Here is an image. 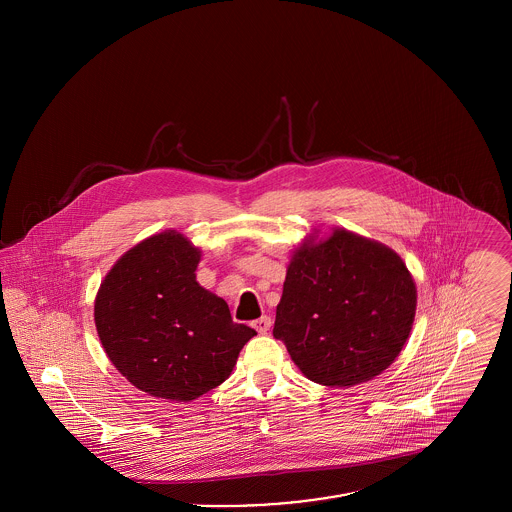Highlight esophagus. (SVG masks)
<instances>
[{
	"label": "esophagus",
	"mask_w": 512,
	"mask_h": 512,
	"mask_svg": "<svg viewBox=\"0 0 512 512\" xmlns=\"http://www.w3.org/2000/svg\"><path fill=\"white\" fill-rule=\"evenodd\" d=\"M252 327H254L260 335H266V333L270 331V327H272V319H270L268 315H262L260 319H256V321L252 323Z\"/></svg>",
	"instance_id": "esophagus-1"
}]
</instances>
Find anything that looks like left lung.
Masks as SVG:
<instances>
[{
  "label": "left lung",
  "mask_w": 512,
  "mask_h": 512,
  "mask_svg": "<svg viewBox=\"0 0 512 512\" xmlns=\"http://www.w3.org/2000/svg\"><path fill=\"white\" fill-rule=\"evenodd\" d=\"M416 303L414 278L392 248L345 228L313 230L290 258L274 337L309 380L349 388L394 363Z\"/></svg>",
  "instance_id": "obj_1"
}]
</instances>
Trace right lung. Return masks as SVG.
<instances>
[{
	"label": "right lung",
	"instance_id": "right-lung-1",
	"mask_svg": "<svg viewBox=\"0 0 512 512\" xmlns=\"http://www.w3.org/2000/svg\"><path fill=\"white\" fill-rule=\"evenodd\" d=\"M201 248L177 230L132 246L94 299L100 343L122 376L153 398L191 402L222 384L254 329L195 276Z\"/></svg>",
	"mask_w": 512,
	"mask_h": 512
}]
</instances>
